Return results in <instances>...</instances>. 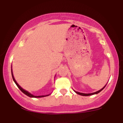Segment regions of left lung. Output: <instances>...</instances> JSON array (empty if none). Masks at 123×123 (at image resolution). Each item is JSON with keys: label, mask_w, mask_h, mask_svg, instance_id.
<instances>
[{"label": "left lung", "mask_w": 123, "mask_h": 123, "mask_svg": "<svg viewBox=\"0 0 123 123\" xmlns=\"http://www.w3.org/2000/svg\"><path fill=\"white\" fill-rule=\"evenodd\" d=\"M106 85H105V86H104V87H103V88H102V89H101V90H99V91H96V92H93V93H90V94H84V93H81V92H77V91H74V92H75L76 93V94H79V95H82V96H90V95H94V94H98L99 92H101V91H102V90H103V89H104V88H105V87H106Z\"/></svg>", "instance_id": "8db88e82"}]
</instances>
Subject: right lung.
Wrapping results in <instances>:
<instances>
[{
	"label": "right lung",
	"instance_id": "obj_1",
	"mask_svg": "<svg viewBox=\"0 0 123 123\" xmlns=\"http://www.w3.org/2000/svg\"><path fill=\"white\" fill-rule=\"evenodd\" d=\"M12 79H13L14 81L15 84H16L17 86V87L19 88V90H21V91H22V92L24 93V94H25V95H26L27 96H28V97H31V98H41V97H47V96H49L50 94H49V95H40V96H35V95H32V94H31L30 92H29L28 91H26V90H25L24 89H23L22 88V87H21L19 85V84H18L17 83V81H15L14 77V76H13V73H12Z\"/></svg>",
	"mask_w": 123,
	"mask_h": 123
}]
</instances>
